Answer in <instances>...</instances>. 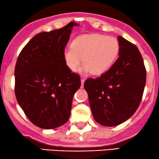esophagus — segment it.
Returning <instances> with one entry per match:
<instances>
[{"label":"esophagus","instance_id":"1","mask_svg":"<svg viewBox=\"0 0 159 159\" xmlns=\"http://www.w3.org/2000/svg\"><path fill=\"white\" fill-rule=\"evenodd\" d=\"M85 81V79L84 78H81V88H82L84 87V82Z\"/></svg>","mask_w":159,"mask_h":159}]
</instances>
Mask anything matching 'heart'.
Masks as SVG:
<instances>
[{
  "instance_id": "obj_1",
  "label": "heart",
  "mask_w": 159,
  "mask_h": 159,
  "mask_svg": "<svg viewBox=\"0 0 159 159\" xmlns=\"http://www.w3.org/2000/svg\"><path fill=\"white\" fill-rule=\"evenodd\" d=\"M119 53V43L114 37L101 34H83L76 38L71 46L64 49L63 56L66 66L75 71L82 61L81 73L90 71L101 75L114 64Z\"/></svg>"
}]
</instances>
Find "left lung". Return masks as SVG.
Listing matches in <instances>:
<instances>
[{
    "label": "left lung",
    "instance_id": "8db88e82",
    "mask_svg": "<svg viewBox=\"0 0 159 159\" xmlns=\"http://www.w3.org/2000/svg\"><path fill=\"white\" fill-rule=\"evenodd\" d=\"M119 57L101 77L88 78L84 87L95 120L114 127L134 114L142 100L146 69L141 53L133 43L118 36Z\"/></svg>",
    "mask_w": 159,
    "mask_h": 159
}]
</instances>
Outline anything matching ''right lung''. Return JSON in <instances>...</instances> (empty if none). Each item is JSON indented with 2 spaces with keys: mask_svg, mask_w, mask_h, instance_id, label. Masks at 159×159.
Returning <instances> with one entry per match:
<instances>
[{
  "mask_svg": "<svg viewBox=\"0 0 159 159\" xmlns=\"http://www.w3.org/2000/svg\"><path fill=\"white\" fill-rule=\"evenodd\" d=\"M77 23L40 32L23 48L15 66L17 101L32 124L54 129L69 120L73 96L81 86L80 75L64 61L63 53Z\"/></svg>",
  "mask_w": 159,
  "mask_h": 159,
  "instance_id": "right-lung-1",
  "label": "right lung"
}]
</instances>
